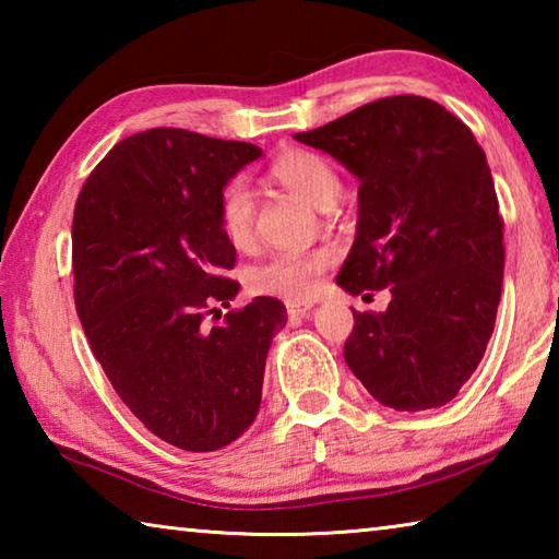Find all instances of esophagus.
Returning <instances> with one entry per match:
<instances>
[{"mask_svg":"<svg viewBox=\"0 0 559 559\" xmlns=\"http://www.w3.org/2000/svg\"><path fill=\"white\" fill-rule=\"evenodd\" d=\"M286 310H288V318H306L310 310H313V302L310 300H288L286 302Z\"/></svg>","mask_w":559,"mask_h":559,"instance_id":"34e87169","label":"esophagus"}]
</instances>
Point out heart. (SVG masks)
I'll list each match as a JSON object with an SVG mask.
<instances>
[{"label":"heart","mask_w":559,"mask_h":559,"mask_svg":"<svg viewBox=\"0 0 559 559\" xmlns=\"http://www.w3.org/2000/svg\"><path fill=\"white\" fill-rule=\"evenodd\" d=\"M269 177L318 210H330L343 192V179L335 165L313 150H288L278 155L269 167ZM216 222L234 249H249L257 234V200L241 179L224 185L216 202ZM333 259L335 251L328 246L276 251L246 271V286L259 296L286 300L310 298Z\"/></svg>","instance_id":"b5f03b06"}]
</instances>
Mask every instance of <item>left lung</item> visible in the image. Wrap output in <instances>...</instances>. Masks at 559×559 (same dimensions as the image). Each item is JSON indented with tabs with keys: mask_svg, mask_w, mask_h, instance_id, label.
I'll list each match as a JSON object with an SVG mask.
<instances>
[{
	"mask_svg": "<svg viewBox=\"0 0 559 559\" xmlns=\"http://www.w3.org/2000/svg\"><path fill=\"white\" fill-rule=\"evenodd\" d=\"M296 140L359 177L357 236L337 283L392 293L353 310L345 362L396 412L443 406L484 359L503 286V216L473 132L437 100L390 96Z\"/></svg>",
	"mask_w": 559,
	"mask_h": 559,
	"instance_id": "8db88e82",
	"label": "left lung"
}]
</instances>
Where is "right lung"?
<instances>
[{
    "mask_svg": "<svg viewBox=\"0 0 559 559\" xmlns=\"http://www.w3.org/2000/svg\"><path fill=\"white\" fill-rule=\"evenodd\" d=\"M261 150L179 128L130 135L88 175L73 210L75 313L122 404L167 443L216 451L257 419L286 306L229 310L236 249L216 222L224 185Z\"/></svg>",
    "mask_w": 559,
    "mask_h": 559,
    "instance_id": "1",
    "label": "right lung"
}]
</instances>
